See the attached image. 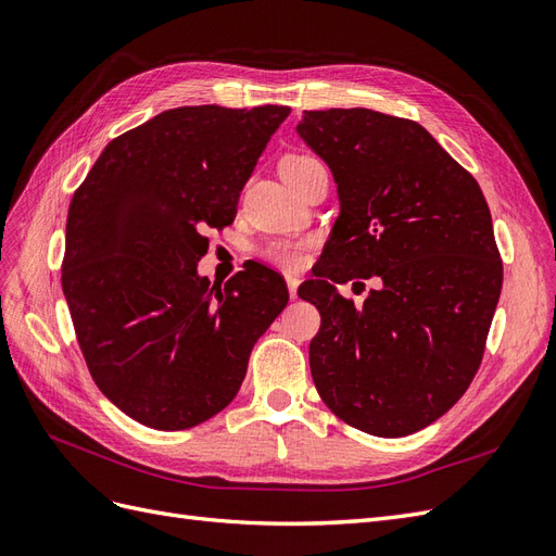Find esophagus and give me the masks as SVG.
Listing matches in <instances>:
<instances>
[{"label": "esophagus", "mask_w": 556, "mask_h": 556, "mask_svg": "<svg viewBox=\"0 0 556 556\" xmlns=\"http://www.w3.org/2000/svg\"><path fill=\"white\" fill-rule=\"evenodd\" d=\"M286 283H289V295L295 300L298 298V283H300V279L295 275H286Z\"/></svg>", "instance_id": "obj_1"}]
</instances>
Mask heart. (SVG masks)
<instances>
[{
	"instance_id": "obj_1",
	"label": "heart",
	"mask_w": 556,
	"mask_h": 556,
	"mask_svg": "<svg viewBox=\"0 0 556 556\" xmlns=\"http://www.w3.org/2000/svg\"><path fill=\"white\" fill-rule=\"evenodd\" d=\"M314 164H320V161L312 154H289L281 161V175L289 177V175L302 173L304 168H309ZM309 247H312V240H273L261 249V256L265 261H270L273 265L298 270V267H302L304 261H307Z\"/></svg>"
}]
</instances>
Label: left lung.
<instances>
[{
	"label": "left lung",
	"mask_w": 556,
	"mask_h": 556,
	"mask_svg": "<svg viewBox=\"0 0 556 556\" xmlns=\"http://www.w3.org/2000/svg\"><path fill=\"white\" fill-rule=\"evenodd\" d=\"M298 136L339 195L324 265L298 289L320 312L316 390L361 432L414 434L467 392L485 353L504 281L488 201L418 122L304 111ZM361 278L375 289L355 308L336 283Z\"/></svg>",
	"instance_id": "left-lung-1"
}]
</instances>
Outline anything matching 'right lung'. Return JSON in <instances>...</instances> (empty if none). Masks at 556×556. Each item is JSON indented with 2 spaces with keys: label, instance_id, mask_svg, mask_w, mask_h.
Wrapping results in <instances>:
<instances>
[{
  "label": "right lung",
  "instance_id": "right-lung-1",
  "mask_svg": "<svg viewBox=\"0 0 556 556\" xmlns=\"http://www.w3.org/2000/svg\"><path fill=\"white\" fill-rule=\"evenodd\" d=\"M289 105H182L111 140L68 205L62 289L99 390L161 432L217 416L289 302L249 263L224 289L199 275L207 228L240 191Z\"/></svg>",
  "mask_w": 556,
  "mask_h": 556
}]
</instances>
